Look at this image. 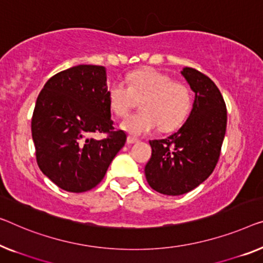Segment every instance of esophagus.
Here are the masks:
<instances>
[{
    "mask_svg": "<svg viewBox=\"0 0 263 263\" xmlns=\"http://www.w3.org/2000/svg\"><path fill=\"white\" fill-rule=\"evenodd\" d=\"M137 142H138V139H137L136 137H133V136H128L127 137V143L128 144H135Z\"/></svg>",
    "mask_w": 263,
    "mask_h": 263,
    "instance_id": "34e87169",
    "label": "esophagus"
}]
</instances>
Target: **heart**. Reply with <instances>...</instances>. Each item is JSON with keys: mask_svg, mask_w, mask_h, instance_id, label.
Listing matches in <instances>:
<instances>
[{"mask_svg": "<svg viewBox=\"0 0 263 263\" xmlns=\"http://www.w3.org/2000/svg\"><path fill=\"white\" fill-rule=\"evenodd\" d=\"M127 85L115 82L108 88L109 107L118 117H125L140 101L143 111L123 121L121 127L132 136H143L158 126L169 132L184 123L193 104V93L181 81L165 73L146 68L130 73Z\"/></svg>", "mask_w": 263, "mask_h": 263, "instance_id": "b5f03b06", "label": "heart"}]
</instances>
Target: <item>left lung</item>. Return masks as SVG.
Returning a JSON list of instances; mask_svg holds the SVG:
<instances>
[{
	"instance_id": "8db88e82",
	"label": "left lung",
	"mask_w": 263,
	"mask_h": 263,
	"mask_svg": "<svg viewBox=\"0 0 263 263\" xmlns=\"http://www.w3.org/2000/svg\"><path fill=\"white\" fill-rule=\"evenodd\" d=\"M181 73L195 92L193 109L177 132L148 142L152 154L145 166L148 185L169 196L189 193L213 174L227 128L226 103L214 81L191 67Z\"/></svg>"
}]
</instances>
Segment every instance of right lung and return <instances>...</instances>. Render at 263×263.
I'll list each match as a JSON object with an SVG mask.
<instances>
[{"label": "right lung", "instance_id": "right-lung-1", "mask_svg": "<svg viewBox=\"0 0 263 263\" xmlns=\"http://www.w3.org/2000/svg\"><path fill=\"white\" fill-rule=\"evenodd\" d=\"M103 66L79 65L57 73L39 94L31 136L40 170L59 187L85 193L103 181L126 142L116 131ZM93 133L105 138L94 140Z\"/></svg>", "mask_w": 263, "mask_h": 263}]
</instances>
